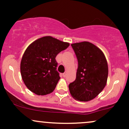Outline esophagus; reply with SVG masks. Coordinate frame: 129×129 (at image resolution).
<instances>
[{"label":"esophagus","mask_w":129,"mask_h":129,"mask_svg":"<svg viewBox=\"0 0 129 129\" xmlns=\"http://www.w3.org/2000/svg\"><path fill=\"white\" fill-rule=\"evenodd\" d=\"M62 76H63V77H64V78H65V77L66 76V73H63V74H62Z\"/></svg>","instance_id":"34e87169"}]
</instances>
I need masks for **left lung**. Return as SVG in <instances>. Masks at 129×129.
I'll return each instance as SVG.
<instances>
[{
    "label": "left lung",
    "instance_id": "left-lung-1",
    "mask_svg": "<svg viewBox=\"0 0 129 129\" xmlns=\"http://www.w3.org/2000/svg\"><path fill=\"white\" fill-rule=\"evenodd\" d=\"M78 62L76 78L69 88L79 101H88L103 91L108 77V65L103 51L94 44L82 42L71 44Z\"/></svg>",
    "mask_w": 129,
    "mask_h": 129
}]
</instances>
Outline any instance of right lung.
<instances>
[{"instance_id": "right-lung-1", "label": "right lung", "mask_w": 129, "mask_h": 129, "mask_svg": "<svg viewBox=\"0 0 129 129\" xmlns=\"http://www.w3.org/2000/svg\"><path fill=\"white\" fill-rule=\"evenodd\" d=\"M70 45L51 36L39 38L27 47L20 62V73L28 89L38 95L53 92L60 79L56 57Z\"/></svg>"}]
</instances>
